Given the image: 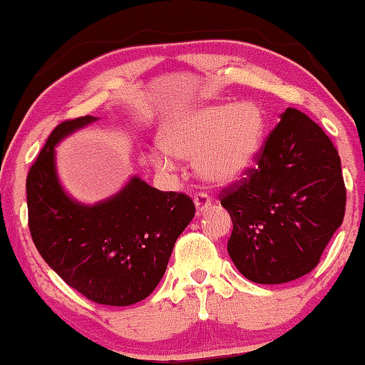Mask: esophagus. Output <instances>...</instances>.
<instances>
[{"mask_svg": "<svg viewBox=\"0 0 365 365\" xmlns=\"http://www.w3.org/2000/svg\"><path fill=\"white\" fill-rule=\"evenodd\" d=\"M195 206L200 212H203L211 206V198L206 193H201V192L196 193L195 195Z\"/></svg>", "mask_w": 365, "mask_h": 365, "instance_id": "34e87169", "label": "esophagus"}]
</instances>
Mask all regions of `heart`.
Here are the masks:
<instances>
[{
	"label": "heart",
	"instance_id": "obj_1",
	"mask_svg": "<svg viewBox=\"0 0 365 365\" xmlns=\"http://www.w3.org/2000/svg\"><path fill=\"white\" fill-rule=\"evenodd\" d=\"M264 118L252 103L222 102L187 110L167 121L159 144L167 154L155 155L162 169L172 167V155L195 159L205 180L225 185L250 170L262 149Z\"/></svg>",
	"mask_w": 365,
	"mask_h": 365
}]
</instances>
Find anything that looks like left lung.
<instances>
[{"instance_id":"left-lung-1","label":"left lung","mask_w":365,"mask_h":365,"mask_svg":"<svg viewBox=\"0 0 365 365\" xmlns=\"http://www.w3.org/2000/svg\"><path fill=\"white\" fill-rule=\"evenodd\" d=\"M240 180L219 193L232 219L227 252L258 284H282L310 273L343 222L341 159L327 133L287 108Z\"/></svg>"}]
</instances>
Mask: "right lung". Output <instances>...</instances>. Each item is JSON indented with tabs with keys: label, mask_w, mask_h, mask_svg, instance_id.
Here are the masks:
<instances>
[{
	"label": "right lung",
	"mask_w": 365,
	"mask_h": 365,
	"mask_svg": "<svg viewBox=\"0 0 365 365\" xmlns=\"http://www.w3.org/2000/svg\"><path fill=\"white\" fill-rule=\"evenodd\" d=\"M61 121L27 173L29 230L55 273L96 304L125 307L159 284L172 248L195 216L188 195L160 192L141 178L96 206L69 200L55 173V144L94 121Z\"/></svg>",
	"instance_id": "1"
}]
</instances>
